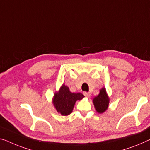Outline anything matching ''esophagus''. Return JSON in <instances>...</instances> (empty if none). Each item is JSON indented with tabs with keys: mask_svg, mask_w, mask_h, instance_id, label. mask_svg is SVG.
Instances as JSON below:
<instances>
[{
	"mask_svg": "<svg viewBox=\"0 0 150 150\" xmlns=\"http://www.w3.org/2000/svg\"><path fill=\"white\" fill-rule=\"evenodd\" d=\"M83 94H84V95L85 96H86L87 98H89L90 96H91V93H88V92H84V93H83Z\"/></svg>",
	"mask_w": 150,
	"mask_h": 150,
	"instance_id": "34e87169",
	"label": "esophagus"
}]
</instances>
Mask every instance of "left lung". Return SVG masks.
<instances>
[{"label": "left lung", "instance_id": "1", "mask_svg": "<svg viewBox=\"0 0 150 150\" xmlns=\"http://www.w3.org/2000/svg\"><path fill=\"white\" fill-rule=\"evenodd\" d=\"M93 103L96 111L99 113H103L107 109L109 103V98L106 93L105 88L101 89L98 95L94 98Z\"/></svg>", "mask_w": 150, "mask_h": 150}]
</instances>
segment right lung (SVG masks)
<instances>
[{
  "label": "right lung",
  "mask_w": 150,
  "mask_h": 150,
  "mask_svg": "<svg viewBox=\"0 0 150 150\" xmlns=\"http://www.w3.org/2000/svg\"><path fill=\"white\" fill-rule=\"evenodd\" d=\"M84 96L82 93H71L68 87L64 84L59 93L55 94L53 103L57 111L66 116L72 112L76 101L81 100Z\"/></svg>",
  "instance_id": "right-lung-1"
}]
</instances>
